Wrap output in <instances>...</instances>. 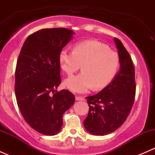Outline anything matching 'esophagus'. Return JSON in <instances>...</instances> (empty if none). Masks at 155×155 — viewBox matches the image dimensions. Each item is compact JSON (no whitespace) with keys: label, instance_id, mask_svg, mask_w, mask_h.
Masks as SVG:
<instances>
[{"label":"esophagus","instance_id":"esophagus-1","mask_svg":"<svg viewBox=\"0 0 155 155\" xmlns=\"http://www.w3.org/2000/svg\"><path fill=\"white\" fill-rule=\"evenodd\" d=\"M76 101H84L83 97H79V96H76Z\"/></svg>","mask_w":155,"mask_h":155}]
</instances>
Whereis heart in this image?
<instances>
[{
	"mask_svg": "<svg viewBox=\"0 0 155 155\" xmlns=\"http://www.w3.org/2000/svg\"><path fill=\"white\" fill-rule=\"evenodd\" d=\"M62 70L72 75L82 65V71L68 78L65 85L72 91L84 93L92 87L95 90L107 86L120 67V58L107 45L97 40H85L75 45L73 51L63 48L59 52Z\"/></svg>",
	"mask_w": 155,
	"mask_h": 155,
	"instance_id": "heart-1",
	"label": "heart"
}]
</instances>
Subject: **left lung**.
I'll return each mask as SVG.
<instances>
[{"label": "left lung", "instance_id": "obj_1", "mask_svg": "<svg viewBox=\"0 0 155 155\" xmlns=\"http://www.w3.org/2000/svg\"><path fill=\"white\" fill-rule=\"evenodd\" d=\"M120 58V70L101 91L87 97L89 107L83 124L90 134L104 136L126 121L136 94L135 70L130 55L118 39L114 38Z\"/></svg>", "mask_w": 155, "mask_h": 155}]
</instances>
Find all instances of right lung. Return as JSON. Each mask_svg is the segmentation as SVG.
Wrapping results in <instances>:
<instances>
[{"label":"right lung","instance_id":"1","mask_svg":"<svg viewBox=\"0 0 155 155\" xmlns=\"http://www.w3.org/2000/svg\"><path fill=\"white\" fill-rule=\"evenodd\" d=\"M73 31L64 28L42 29L28 37L17 60L15 93L20 112L37 132L58 134L63 115L75 102L68 90H56L61 82L59 52Z\"/></svg>","mask_w":155,"mask_h":155}]
</instances>
